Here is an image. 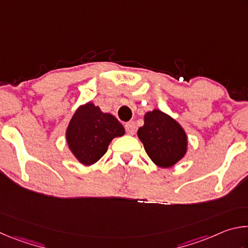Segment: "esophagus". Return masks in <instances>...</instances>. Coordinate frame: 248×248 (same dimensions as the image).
<instances>
[{
	"mask_svg": "<svg viewBox=\"0 0 248 248\" xmlns=\"http://www.w3.org/2000/svg\"><path fill=\"white\" fill-rule=\"evenodd\" d=\"M124 127H125V131H127V133L130 134V136H133V134L136 133V124L133 123L125 124Z\"/></svg>",
	"mask_w": 248,
	"mask_h": 248,
	"instance_id": "1",
	"label": "esophagus"
}]
</instances>
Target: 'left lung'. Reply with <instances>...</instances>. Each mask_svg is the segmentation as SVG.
<instances>
[{
	"mask_svg": "<svg viewBox=\"0 0 248 248\" xmlns=\"http://www.w3.org/2000/svg\"><path fill=\"white\" fill-rule=\"evenodd\" d=\"M138 138L155 165L170 169L182 159L188 150V137L173 117L159 109L146 111L144 124L138 130Z\"/></svg>",
	"mask_w": 248,
	"mask_h": 248,
	"instance_id": "obj_1",
	"label": "left lung"
}]
</instances>
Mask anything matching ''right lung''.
Returning a JSON list of instances; mask_svg holds the SVG:
<instances>
[{"label": "right lung", "instance_id": "1", "mask_svg": "<svg viewBox=\"0 0 248 248\" xmlns=\"http://www.w3.org/2000/svg\"><path fill=\"white\" fill-rule=\"evenodd\" d=\"M124 128L114 115L103 112L94 103L79 106L65 131L66 144L73 156L84 166L98 162L112 139L123 137Z\"/></svg>", "mask_w": 248, "mask_h": 248}]
</instances>
